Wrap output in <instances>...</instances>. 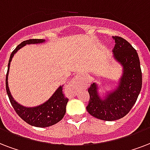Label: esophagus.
Here are the masks:
<instances>
[{
	"label": "esophagus",
	"instance_id": "obj_1",
	"mask_svg": "<svg viewBox=\"0 0 150 150\" xmlns=\"http://www.w3.org/2000/svg\"><path fill=\"white\" fill-rule=\"evenodd\" d=\"M82 82H83V78L81 75H76L74 77L71 83H69V85L67 86V87L69 88L71 90H72L74 92L77 91L78 90H79L81 86H82Z\"/></svg>",
	"mask_w": 150,
	"mask_h": 150
}]
</instances>
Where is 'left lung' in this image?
<instances>
[{
  "instance_id": "obj_1",
  "label": "left lung",
  "mask_w": 150,
  "mask_h": 150,
  "mask_svg": "<svg viewBox=\"0 0 150 150\" xmlns=\"http://www.w3.org/2000/svg\"><path fill=\"white\" fill-rule=\"evenodd\" d=\"M113 38L116 44L112 52L124 70L120 86L105 100L98 97L95 83L88 88L90 99L86 110L91 116L105 121L116 120L125 116L135 104L142 85L140 61L136 50L123 38L115 36Z\"/></svg>"
}]
</instances>
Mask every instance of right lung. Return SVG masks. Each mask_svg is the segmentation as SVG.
<instances>
[{"label": "right lung", "instance_id": "1", "mask_svg": "<svg viewBox=\"0 0 150 150\" xmlns=\"http://www.w3.org/2000/svg\"><path fill=\"white\" fill-rule=\"evenodd\" d=\"M44 39H29L20 43V44L15 49L11 56L8 65V71L6 74V91L8 96L9 100L11 105L16 111V112L19 115L21 119L30 125L34 126L37 127H47L50 126L54 125L64 118L66 112V105L68 101V99L65 98L63 93L62 86L57 89L54 94L45 103L42 105L34 107V108H25L20 105L16 100L12 98L8 85V75L10 62L14 56V54L18 50L24 46L26 44H36L43 42Z\"/></svg>", "mask_w": 150, "mask_h": 150}]
</instances>
